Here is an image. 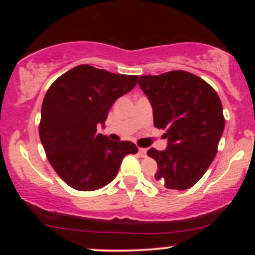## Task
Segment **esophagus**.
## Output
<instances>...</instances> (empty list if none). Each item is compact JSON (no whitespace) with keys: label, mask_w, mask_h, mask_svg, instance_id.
<instances>
[{"label":"esophagus","mask_w":255,"mask_h":255,"mask_svg":"<svg viewBox=\"0 0 255 255\" xmlns=\"http://www.w3.org/2000/svg\"><path fill=\"white\" fill-rule=\"evenodd\" d=\"M139 154L141 157H146V154H147V150H146V148H139Z\"/></svg>","instance_id":"esophagus-1"}]
</instances>
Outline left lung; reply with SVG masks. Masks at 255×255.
I'll return each mask as SVG.
<instances>
[{
    "mask_svg": "<svg viewBox=\"0 0 255 255\" xmlns=\"http://www.w3.org/2000/svg\"><path fill=\"white\" fill-rule=\"evenodd\" d=\"M139 86L151 103L154 127L166 129L165 150L147 151L158 165L156 183L177 191L191 188L217 153L224 130L221 99L206 81L184 71L142 75Z\"/></svg>",
    "mask_w": 255,
    "mask_h": 255,
    "instance_id": "8db88e82",
    "label": "left lung"
}]
</instances>
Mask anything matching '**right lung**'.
Instances as JSON below:
<instances>
[{"instance_id": "add662e5", "label": "right lung", "mask_w": 255, "mask_h": 255, "mask_svg": "<svg viewBox=\"0 0 255 255\" xmlns=\"http://www.w3.org/2000/svg\"><path fill=\"white\" fill-rule=\"evenodd\" d=\"M136 83L137 75L81 64L49 87L40 114V141L54 170L72 188L90 192L107 186L125 156L137 152L133 142L113 141L97 133L116 99Z\"/></svg>"}]
</instances>
